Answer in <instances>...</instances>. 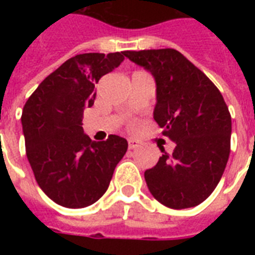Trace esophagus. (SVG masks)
<instances>
[{"mask_svg":"<svg viewBox=\"0 0 255 255\" xmlns=\"http://www.w3.org/2000/svg\"><path fill=\"white\" fill-rule=\"evenodd\" d=\"M139 147V141L135 139H129L128 140V148L129 149H135V148Z\"/></svg>","mask_w":255,"mask_h":255,"instance_id":"esophagus-1","label":"esophagus"}]
</instances>
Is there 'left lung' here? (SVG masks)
Masks as SVG:
<instances>
[{
    "instance_id": "1",
    "label": "left lung",
    "mask_w": 255,
    "mask_h": 255,
    "mask_svg": "<svg viewBox=\"0 0 255 255\" xmlns=\"http://www.w3.org/2000/svg\"><path fill=\"white\" fill-rule=\"evenodd\" d=\"M153 75V119L174 141L144 177L152 196L172 209L192 208L209 197L230 153L232 118L213 82L174 49L124 51Z\"/></svg>"
}]
</instances>
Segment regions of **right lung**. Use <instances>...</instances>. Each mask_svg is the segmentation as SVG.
<instances>
[{"label": "right lung", "instance_id": "right-lung-1", "mask_svg": "<svg viewBox=\"0 0 255 255\" xmlns=\"http://www.w3.org/2000/svg\"><path fill=\"white\" fill-rule=\"evenodd\" d=\"M124 61L122 53L70 58L31 94L22 111L26 156L38 185L58 205H92L107 190L127 140L110 135L92 141L82 127L95 100V83Z\"/></svg>", "mask_w": 255, "mask_h": 255}]
</instances>
